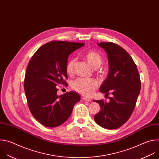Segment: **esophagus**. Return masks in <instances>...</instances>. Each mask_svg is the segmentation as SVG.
Masks as SVG:
<instances>
[{
	"label": "esophagus",
	"mask_w": 159,
	"mask_h": 159,
	"mask_svg": "<svg viewBox=\"0 0 159 159\" xmlns=\"http://www.w3.org/2000/svg\"><path fill=\"white\" fill-rule=\"evenodd\" d=\"M82 99H83V100L84 102H91V100L90 98H82Z\"/></svg>",
	"instance_id": "obj_1"
}]
</instances>
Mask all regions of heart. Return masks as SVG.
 <instances>
[{
    "label": "heart",
    "instance_id": "1",
    "mask_svg": "<svg viewBox=\"0 0 159 159\" xmlns=\"http://www.w3.org/2000/svg\"><path fill=\"white\" fill-rule=\"evenodd\" d=\"M84 57L90 66L95 69L100 67L103 61L102 57L94 51H88L86 52ZM76 61L75 58L68 61L66 67V70L68 75H71L74 73ZM97 86L98 82L94 79L80 78L74 81L71 84V87L75 91L84 96L91 95Z\"/></svg>",
    "mask_w": 159,
    "mask_h": 159
}]
</instances>
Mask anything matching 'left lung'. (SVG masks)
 I'll return each instance as SVG.
<instances>
[{"label":"left lung","instance_id":"left-lung-1","mask_svg":"<svg viewBox=\"0 0 159 159\" xmlns=\"http://www.w3.org/2000/svg\"><path fill=\"white\" fill-rule=\"evenodd\" d=\"M107 52L109 72L100 91L105 95L111 93L110 102L93 100L101 110L94 120L102 127L109 130L118 129L130 117L139 97L141 82L136 65L123 48L113 43L97 44Z\"/></svg>","mask_w":159,"mask_h":159}]
</instances>
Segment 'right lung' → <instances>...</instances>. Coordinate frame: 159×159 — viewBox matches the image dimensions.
I'll return each instance as SVG.
<instances>
[{
  "instance_id": "1",
  "label": "right lung",
  "mask_w": 159,
  "mask_h": 159,
  "mask_svg": "<svg viewBox=\"0 0 159 159\" xmlns=\"http://www.w3.org/2000/svg\"><path fill=\"white\" fill-rule=\"evenodd\" d=\"M84 43L51 41L41 46L31 57L27 67L24 91L33 116L47 127L65 123L80 101L78 93L57 94L59 84H66V70L69 56Z\"/></svg>"
}]
</instances>
